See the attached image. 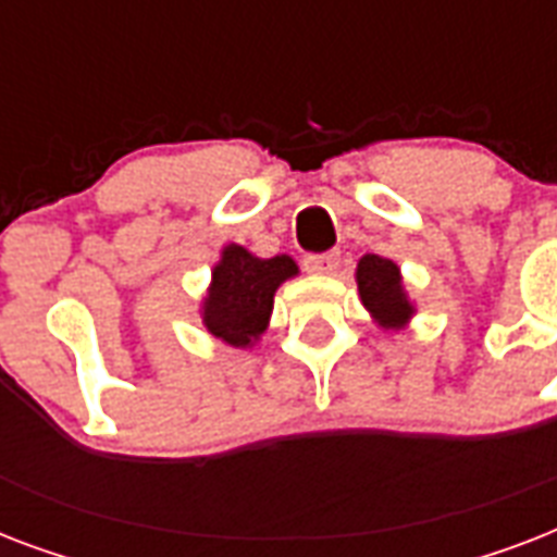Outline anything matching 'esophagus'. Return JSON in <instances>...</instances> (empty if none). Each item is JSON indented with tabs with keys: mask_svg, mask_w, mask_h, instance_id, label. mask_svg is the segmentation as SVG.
I'll use <instances>...</instances> for the list:
<instances>
[{
	"mask_svg": "<svg viewBox=\"0 0 557 557\" xmlns=\"http://www.w3.org/2000/svg\"><path fill=\"white\" fill-rule=\"evenodd\" d=\"M341 262L338 251H323V253H306L304 257V269L309 274H335Z\"/></svg>",
	"mask_w": 557,
	"mask_h": 557,
	"instance_id": "1",
	"label": "esophagus"
}]
</instances>
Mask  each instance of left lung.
Here are the masks:
<instances>
[{
	"label": "left lung",
	"instance_id": "1",
	"mask_svg": "<svg viewBox=\"0 0 557 557\" xmlns=\"http://www.w3.org/2000/svg\"><path fill=\"white\" fill-rule=\"evenodd\" d=\"M358 292L361 300L381 326L396 330L413 314V306L407 304L405 292H401V277H398V265L393 260H384L379 253H367L358 262Z\"/></svg>",
	"mask_w": 557,
	"mask_h": 557
}]
</instances>
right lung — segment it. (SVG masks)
Instances as JSON below:
<instances>
[{
  "label": "right lung",
  "mask_w": 557,
  "mask_h": 557,
  "mask_svg": "<svg viewBox=\"0 0 557 557\" xmlns=\"http://www.w3.org/2000/svg\"><path fill=\"white\" fill-rule=\"evenodd\" d=\"M295 274V260L286 253L260 260L243 245H227L205 297V326L231 347H251L265 332L274 292Z\"/></svg>",
  "instance_id": "obj_1"
}]
</instances>
